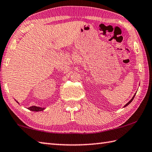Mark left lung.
<instances>
[{
    "instance_id": "left-lung-1",
    "label": "left lung",
    "mask_w": 152,
    "mask_h": 152,
    "mask_svg": "<svg viewBox=\"0 0 152 152\" xmlns=\"http://www.w3.org/2000/svg\"><path fill=\"white\" fill-rule=\"evenodd\" d=\"M135 96H136V94H134V96H133V98H132V99H131V100H130V101H129V102H128V103H127L126 105H125V106H124V107H126V106H128V105H129V104H130L131 102H132V100H133V99L134 98V97H135Z\"/></svg>"
}]
</instances>
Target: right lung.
Listing matches in <instances>:
<instances>
[{
  "label": "right lung",
  "mask_w": 152,
  "mask_h": 152,
  "mask_svg": "<svg viewBox=\"0 0 152 152\" xmlns=\"http://www.w3.org/2000/svg\"><path fill=\"white\" fill-rule=\"evenodd\" d=\"M16 102L18 103V102ZM28 110H31V111H34V112H40V111H42V110H45V107H38V106H32L31 107H30L28 108Z\"/></svg>",
  "instance_id": "1"
}]
</instances>
